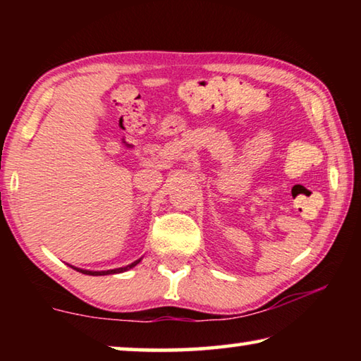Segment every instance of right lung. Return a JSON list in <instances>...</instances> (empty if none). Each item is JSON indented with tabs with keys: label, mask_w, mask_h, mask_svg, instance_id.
I'll return each instance as SVG.
<instances>
[{
	"label": "right lung",
	"mask_w": 361,
	"mask_h": 361,
	"mask_svg": "<svg viewBox=\"0 0 361 361\" xmlns=\"http://www.w3.org/2000/svg\"><path fill=\"white\" fill-rule=\"evenodd\" d=\"M140 261H142V258L137 259V261H133V262H130V264H127V266H124V267L108 269V271H89V269H79V267H75V266H71V267H73V269H76L78 272H82V274H85V276H111V274H121V272L129 271V269L135 267Z\"/></svg>",
	"instance_id": "1"
}]
</instances>
